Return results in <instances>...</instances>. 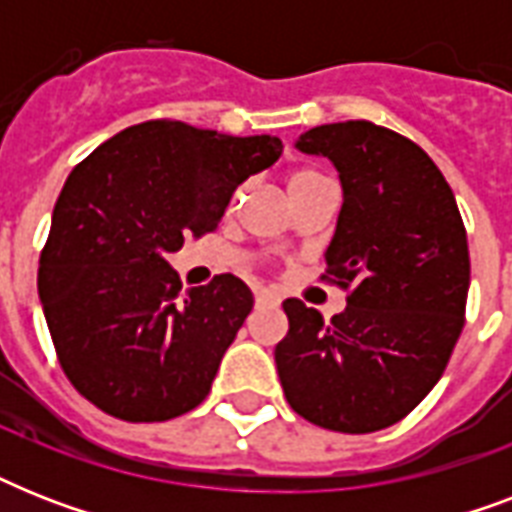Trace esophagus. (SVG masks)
Returning a JSON list of instances; mask_svg holds the SVG:
<instances>
[{"label": "esophagus", "mask_w": 512, "mask_h": 512, "mask_svg": "<svg viewBox=\"0 0 512 512\" xmlns=\"http://www.w3.org/2000/svg\"><path fill=\"white\" fill-rule=\"evenodd\" d=\"M255 303L257 305H276L279 303V297L273 295V292H268V289H260L255 295Z\"/></svg>", "instance_id": "1"}]
</instances>
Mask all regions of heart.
I'll return each mask as SVG.
<instances>
[{
	"label": "heart",
	"instance_id": "obj_1",
	"mask_svg": "<svg viewBox=\"0 0 512 512\" xmlns=\"http://www.w3.org/2000/svg\"><path fill=\"white\" fill-rule=\"evenodd\" d=\"M321 180H324V177H321L316 170H295V172H292V175H289V193L295 196V193L305 191V188H311V185L321 183ZM239 196H241V191L233 193L231 207H236V201H239Z\"/></svg>",
	"mask_w": 512,
	"mask_h": 512
}]
</instances>
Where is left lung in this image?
Returning <instances> with one entry per match:
<instances>
[{
    "instance_id": "1",
    "label": "left lung",
    "mask_w": 512,
    "mask_h": 512,
    "mask_svg": "<svg viewBox=\"0 0 512 512\" xmlns=\"http://www.w3.org/2000/svg\"><path fill=\"white\" fill-rule=\"evenodd\" d=\"M297 148L340 172L342 209L321 279L348 289V305L324 321L284 300L281 388L319 428L374 433L404 420L449 364L465 327L468 233L433 159L388 127L321 124Z\"/></svg>"
}]
</instances>
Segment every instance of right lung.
I'll list each match as a JSON object with an SVG mask.
<instances>
[{
    "mask_svg": "<svg viewBox=\"0 0 512 512\" xmlns=\"http://www.w3.org/2000/svg\"><path fill=\"white\" fill-rule=\"evenodd\" d=\"M281 148L154 119L76 164L52 209L39 300L87 401L124 422H164L207 398L255 297L233 273L183 289L167 255L215 231L233 191Z\"/></svg>",
    "mask_w": 512,
    "mask_h": 512,
    "instance_id": "obj_1",
    "label": "right lung"
}]
</instances>
